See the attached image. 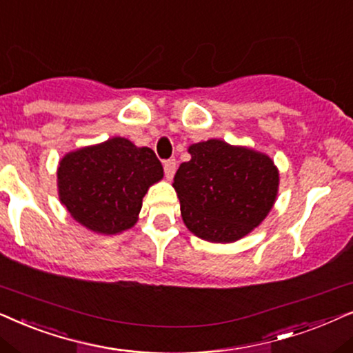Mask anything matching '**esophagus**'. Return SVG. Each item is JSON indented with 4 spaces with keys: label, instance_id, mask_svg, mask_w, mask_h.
Returning <instances> with one entry per match:
<instances>
[{
    "label": "esophagus",
    "instance_id": "34e87169",
    "mask_svg": "<svg viewBox=\"0 0 353 353\" xmlns=\"http://www.w3.org/2000/svg\"><path fill=\"white\" fill-rule=\"evenodd\" d=\"M163 168L168 179H172L174 172H176V159H166V161L163 163Z\"/></svg>",
    "mask_w": 353,
    "mask_h": 353
}]
</instances>
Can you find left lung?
<instances>
[{"mask_svg": "<svg viewBox=\"0 0 353 353\" xmlns=\"http://www.w3.org/2000/svg\"><path fill=\"white\" fill-rule=\"evenodd\" d=\"M192 159L174 176L182 219L195 236L234 242L256 228L272 208L279 172L266 154L223 140L192 145Z\"/></svg>", "mask_w": 353, "mask_h": 353, "instance_id": "8db88e82", "label": "left lung"}]
</instances>
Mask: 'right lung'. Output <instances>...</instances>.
<instances>
[{
  "instance_id": "right-lung-1",
  "label": "right lung",
  "mask_w": 353,
  "mask_h": 353,
  "mask_svg": "<svg viewBox=\"0 0 353 353\" xmlns=\"http://www.w3.org/2000/svg\"><path fill=\"white\" fill-rule=\"evenodd\" d=\"M161 177L163 166L152 148L114 137L61 159L59 199L90 231L117 234L137 223L148 187Z\"/></svg>"
}]
</instances>
